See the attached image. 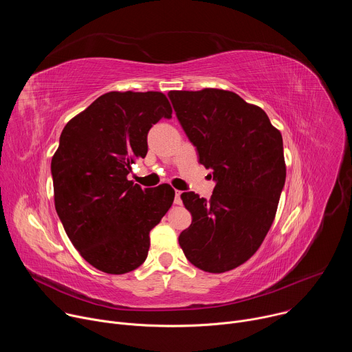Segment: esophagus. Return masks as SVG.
<instances>
[{
  "label": "esophagus",
  "mask_w": 352,
  "mask_h": 352,
  "mask_svg": "<svg viewBox=\"0 0 352 352\" xmlns=\"http://www.w3.org/2000/svg\"><path fill=\"white\" fill-rule=\"evenodd\" d=\"M181 190H175V199H174V204L175 205H181L182 204V200H181Z\"/></svg>",
  "instance_id": "34e87169"
}]
</instances>
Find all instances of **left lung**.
Masks as SVG:
<instances>
[{"label": "left lung", "instance_id": "1", "mask_svg": "<svg viewBox=\"0 0 352 352\" xmlns=\"http://www.w3.org/2000/svg\"><path fill=\"white\" fill-rule=\"evenodd\" d=\"M168 97L199 163L216 181L209 202L195 192L181 195L192 223L179 245L200 270H232L256 252L273 224L285 182L281 133L234 91L171 90Z\"/></svg>", "mask_w": 352, "mask_h": 352}]
</instances>
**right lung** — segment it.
<instances>
[{"instance_id":"right-lung-1","label":"right lung","mask_w":352,"mask_h":352,"mask_svg":"<svg viewBox=\"0 0 352 352\" xmlns=\"http://www.w3.org/2000/svg\"><path fill=\"white\" fill-rule=\"evenodd\" d=\"M171 114L160 91H110L63 129L52 160L56 210L80 256L104 273L138 269L173 205L170 185L142 189L126 178L147 153L150 128Z\"/></svg>"}]
</instances>
